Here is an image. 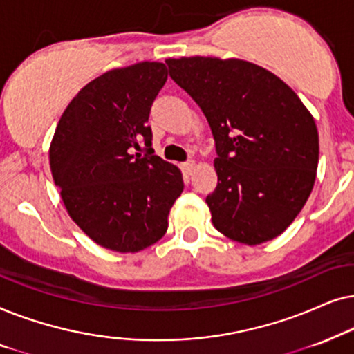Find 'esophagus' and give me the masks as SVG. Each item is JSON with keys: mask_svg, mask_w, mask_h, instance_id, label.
<instances>
[{"mask_svg": "<svg viewBox=\"0 0 354 354\" xmlns=\"http://www.w3.org/2000/svg\"><path fill=\"white\" fill-rule=\"evenodd\" d=\"M194 162H192V160H187V162H185V163H183L181 165V168H183V171H185V173H187V174H189L191 171H192V169H194Z\"/></svg>", "mask_w": 354, "mask_h": 354, "instance_id": "34e87169", "label": "esophagus"}]
</instances>
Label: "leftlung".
<instances>
[{
  "label": "left lung",
  "mask_w": 354,
  "mask_h": 354,
  "mask_svg": "<svg viewBox=\"0 0 354 354\" xmlns=\"http://www.w3.org/2000/svg\"><path fill=\"white\" fill-rule=\"evenodd\" d=\"M215 140L218 185L207 196L214 226L261 244L285 232L313 191L319 162L314 118L270 71L243 59H167Z\"/></svg>",
  "instance_id": "1"
}]
</instances>
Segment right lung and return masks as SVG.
Returning a JSON list of instances; mask_svg holds the SVG:
<instances>
[{"instance_id":"add662e5","label":"right lung","mask_w":354,"mask_h":354,"mask_svg":"<svg viewBox=\"0 0 354 354\" xmlns=\"http://www.w3.org/2000/svg\"><path fill=\"white\" fill-rule=\"evenodd\" d=\"M167 79V66L150 61L108 71L73 98L51 140V174L66 210L111 251L157 243L185 189L180 169L153 153L147 124Z\"/></svg>"}]
</instances>
